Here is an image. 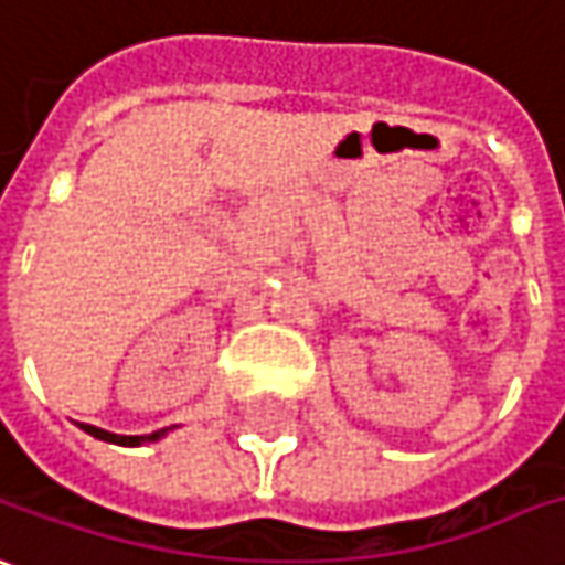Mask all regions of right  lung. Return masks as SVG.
Instances as JSON below:
<instances>
[{
    "label": "right lung",
    "mask_w": 565,
    "mask_h": 565,
    "mask_svg": "<svg viewBox=\"0 0 565 565\" xmlns=\"http://www.w3.org/2000/svg\"><path fill=\"white\" fill-rule=\"evenodd\" d=\"M79 429H86L89 436L95 439H105V443H114V445H129V448H136V445H148V443H157V439H163L172 427H163L157 429V433H148V436H117V433H107L102 427H92V424H79Z\"/></svg>",
    "instance_id": "obj_1"
}]
</instances>
